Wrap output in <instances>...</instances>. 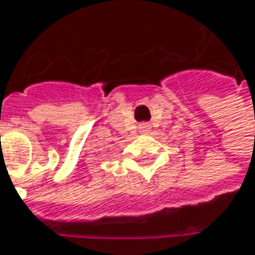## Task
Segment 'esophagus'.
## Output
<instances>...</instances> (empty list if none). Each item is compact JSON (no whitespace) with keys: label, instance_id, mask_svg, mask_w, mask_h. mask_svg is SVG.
Segmentation results:
<instances>
[{"label":"esophagus","instance_id":"34e87169","mask_svg":"<svg viewBox=\"0 0 255 255\" xmlns=\"http://www.w3.org/2000/svg\"><path fill=\"white\" fill-rule=\"evenodd\" d=\"M143 128H147V127H146V126H143Z\"/></svg>","mask_w":255,"mask_h":255}]
</instances>
